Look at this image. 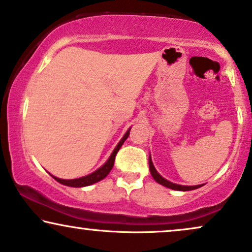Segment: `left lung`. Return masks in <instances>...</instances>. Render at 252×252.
<instances>
[{"mask_svg":"<svg viewBox=\"0 0 252 252\" xmlns=\"http://www.w3.org/2000/svg\"><path fill=\"white\" fill-rule=\"evenodd\" d=\"M149 169H150V174L154 177V180H155L157 183H159L160 186L169 188V189L178 190V191H189V190L198 189V188H201L203 186V184H199V186H181V184L172 183V182L165 180L164 177H162V176L157 172L155 166L153 164V160H151V156H149Z\"/></svg>","mask_w":252,"mask_h":252,"instance_id":"8db88e82","label":"left lung"}]
</instances>
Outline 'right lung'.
<instances>
[{
  "label": "right lung",
  "instance_id": "1",
  "mask_svg": "<svg viewBox=\"0 0 252 252\" xmlns=\"http://www.w3.org/2000/svg\"><path fill=\"white\" fill-rule=\"evenodd\" d=\"M130 129L126 130V132L124 134V136L121 139L120 142H118V144L115 147V149L113 153H111L110 157H109L107 162L103 164L101 168L97 169L96 171L92 172V174L87 175V176H83V177H80V178H75V180H62V178H59V177H55V176H53V178H55V180L59 182V183L63 184V186H66V187H72V188H83V187H88V186H92L94 183H97V182L102 181L103 178H105L108 176L109 172H110L111 169H113L114 166V162H115V157H116V154L118 153V150L121 149V147H122V144L124 143V141H126V138H128V136L130 134Z\"/></svg>",
  "mask_w": 252,
  "mask_h": 252
}]
</instances>
